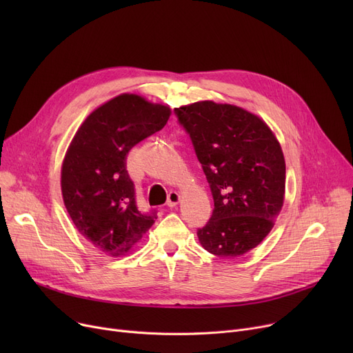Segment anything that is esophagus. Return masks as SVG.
<instances>
[{"label":"esophagus","instance_id":"obj_1","mask_svg":"<svg viewBox=\"0 0 353 353\" xmlns=\"http://www.w3.org/2000/svg\"><path fill=\"white\" fill-rule=\"evenodd\" d=\"M179 201H180V194L177 192H170L169 196H167V203H165V205L169 206V208H174Z\"/></svg>","mask_w":353,"mask_h":353}]
</instances>
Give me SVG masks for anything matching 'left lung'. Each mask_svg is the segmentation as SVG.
I'll return each instance as SVG.
<instances>
[{"instance_id":"8db88e82","label":"left lung","mask_w":353,"mask_h":353,"mask_svg":"<svg viewBox=\"0 0 353 353\" xmlns=\"http://www.w3.org/2000/svg\"><path fill=\"white\" fill-rule=\"evenodd\" d=\"M210 186L214 209L197 236L219 257H237L269 234L283 206L286 167L279 141L257 116L197 101L174 108Z\"/></svg>"}]
</instances>
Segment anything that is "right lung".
I'll use <instances>...</instances> for the list:
<instances>
[{"label": "right lung", "instance_id": "obj_1", "mask_svg": "<svg viewBox=\"0 0 353 353\" xmlns=\"http://www.w3.org/2000/svg\"><path fill=\"white\" fill-rule=\"evenodd\" d=\"M169 117V107L121 94L92 111L68 147L61 169L65 209L77 230L110 256L125 254L157 219L156 210L140 212L125 160Z\"/></svg>", "mask_w": 353, "mask_h": 353}]
</instances>
